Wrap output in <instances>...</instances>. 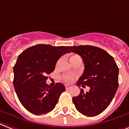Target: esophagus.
I'll return each instance as SVG.
<instances>
[{"mask_svg":"<svg viewBox=\"0 0 129 129\" xmlns=\"http://www.w3.org/2000/svg\"><path fill=\"white\" fill-rule=\"evenodd\" d=\"M71 87V85H65L66 89H69Z\"/></svg>","mask_w":129,"mask_h":129,"instance_id":"1","label":"esophagus"}]
</instances>
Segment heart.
<instances>
[{
    "mask_svg": "<svg viewBox=\"0 0 129 129\" xmlns=\"http://www.w3.org/2000/svg\"><path fill=\"white\" fill-rule=\"evenodd\" d=\"M75 56L77 55H73V56H72L71 57V58H72L73 57H74V56ZM60 62V60H58V61L57 62V63H56V65H58V64H59ZM62 79H63L64 81H66V82H68V83H69V82H71L72 81H73V77L71 75H64L62 76Z\"/></svg>",
    "mask_w": 129,
    "mask_h": 129,
    "instance_id": "heart-1",
    "label": "heart"
}]
</instances>
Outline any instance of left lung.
I'll use <instances>...</instances> for the list:
<instances>
[{
  "label": "left lung",
  "mask_w": 129,
  "mask_h": 129,
  "mask_svg": "<svg viewBox=\"0 0 129 129\" xmlns=\"http://www.w3.org/2000/svg\"><path fill=\"white\" fill-rule=\"evenodd\" d=\"M84 63V71L77 85L90 87L73 98L76 109L87 116H95L104 111L113 100L118 87V67L106 51L89 45L70 46ZM83 86V85H82Z\"/></svg>",
  "instance_id": "obj_1"
}]
</instances>
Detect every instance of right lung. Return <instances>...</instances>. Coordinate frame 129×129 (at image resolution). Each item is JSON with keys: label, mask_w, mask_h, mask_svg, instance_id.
Listing matches in <instances>:
<instances>
[{"label": "right lung", "mask_w": 129, "mask_h": 129, "mask_svg": "<svg viewBox=\"0 0 129 129\" xmlns=\"http://www.w3.org/2000/svg\"><path fill=\"white\" fill-rule=\"evenodd\" d=\"M69 47L38 44L18 56L13 67V86L20 102L31 113L41 115L52 111L65 91L60 83L50 87L46 81L58 60L71 52Z\"/></svg>", "instance_id": "add662e5"}]
</instances>
